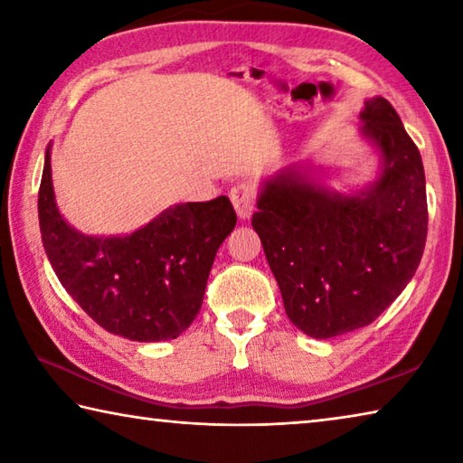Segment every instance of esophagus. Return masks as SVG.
<instances>
[{
    "label": "esophagus",
    "mask_w": 463,
    "mask_h": 463,
    "mask_svg": "<svg viewBox=\"0 0 463 463\" xmlns=\"http://www.w3.org/2000/svg\"><path fill=\"white\" fill-rule=\"evenodd\" d=\"M231 202L241 218H249L255 210L257 187L250 182H239L231 187Z\"/></svg>",
    "instance_id": "34e87169"
}]
</instances>
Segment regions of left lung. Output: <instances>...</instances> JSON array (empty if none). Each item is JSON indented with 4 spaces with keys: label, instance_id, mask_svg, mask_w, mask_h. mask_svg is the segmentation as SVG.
Instances as JSON below:
<instances>
[{
    "label": "left lung",
    "instance_id": "obj_1",
    "mask_svg": "<svg viewBox=\"0 0 463 463\" xmlns=\"http://www.w3.org/2000/svg\"><path fill=\"white\" fill-rule=\"evenodd\" d=\"M364 132L383 155V174L354 198L281 174L253 214L292 323L328 339L373 323L417 271L427 241L420 153L388 99L367 101Z\"/></svg>",
    "mask_w": 463,
    "mask_h": 463
}]
</instances>
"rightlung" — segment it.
I'll use <instances>...</instances> for the list:
<instances>
[{
	"label": "right lung",
	"mask_w": 463,
	"mask_h": 463,
	"mask_svg": "<svg viewBox=\"0 0 463 463\" xmlns=\"http://www.w3.org/2000/svg\"><path fill=\"white\" fill-rule=\"evenodd\" d=\"M38 218L62 288L101 328L132 341L175 339L192 325L216 250L237 224L231 200L218 195L169 208L128 237H85L59 214L49 153Z\"/></svg>",
	"instance_id": "1"
}]
</instances>
